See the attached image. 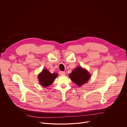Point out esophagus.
Instances as JSON below:
<instances>
[{"label": "esophagus", "mask_w": 127, "mask_h": 127, "mask_svg": "<svg viewBox=\"0 0 127 127\" xmlns=\"http://www.w3.org/2000/svg\"><path fill=\"white\" fill-rule=\"evenodd\" d=\"M60 74L61 75H65V72H64V71H61V72H60Z\"/></svg>", "instance_id": "1"}]
</instances>
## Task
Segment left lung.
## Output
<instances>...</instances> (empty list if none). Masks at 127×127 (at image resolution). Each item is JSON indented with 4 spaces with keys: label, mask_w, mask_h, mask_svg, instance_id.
I'll use <instances>...</instances> for the list:
<instances>
[{
    "label": "left lung",
    "mask_w": 127,
    "mask_h": 127,
    "mask_svg": "<svg viewBox=\"0 0 127 127\" xmlns=\"http://www.w3.org/2000/svg\"><path fill=\"white\" fill-rule=\"evenodd\" d=\"M69 77L72 81L80 87L88 81L91 75L87 70L80 66L72 71Z\"/></svg>",
    "instance_id": "left-lung-1"
}]
</instances>
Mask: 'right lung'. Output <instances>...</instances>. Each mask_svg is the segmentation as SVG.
Returning a JSON list of instances; mask_svg holds the SVG:
<instances>
[{
  "label": "right lung",
  "mask_w": 127,
  "mask_h": 127,
  "mask_svg": "<svg viewBox=\"0 0 127 127\" xmlns=\"http://www.w3.org/2000/svg\"><path fill=\"white\" fill-rule=\"evenodd\" d=\"M57 76V73H51L47 69H45L38 75V78L42 86L47 87L52 84Z\"/></svg>",
  "instance_id": "add662e5"
}]
</instances>
